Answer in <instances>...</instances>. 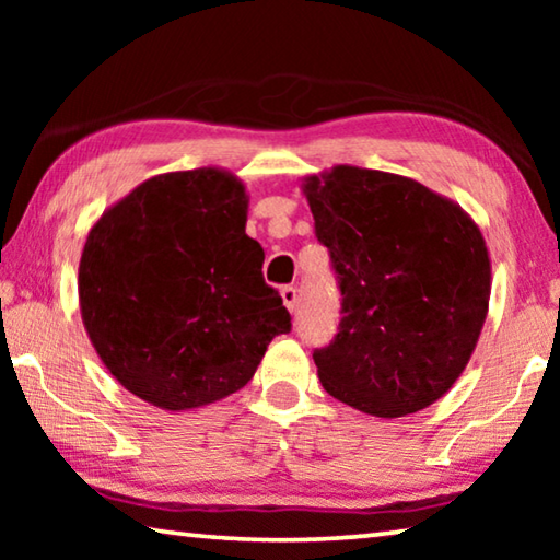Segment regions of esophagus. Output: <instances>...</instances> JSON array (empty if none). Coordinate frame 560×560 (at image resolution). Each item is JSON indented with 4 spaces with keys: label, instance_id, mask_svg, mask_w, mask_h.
I'll return each instance as SVG.
<instances>
[{
    "label": "esophagus",
    "instance_id": "obj_1",
    "mask_svg": "<svg viewBox=\"0 0 560 560\" xmlns=\"http://www.w3.org/2000/svg\"><path fill=\"white\" fill-rule=\"evenodd\" d=\"M281 299H283V306L289 308V314H293V311H296V306H299V291L293 287H283Z\"/></svg>",
    "mask_w": 560,
    "mask_h": 560
}]
</instances>
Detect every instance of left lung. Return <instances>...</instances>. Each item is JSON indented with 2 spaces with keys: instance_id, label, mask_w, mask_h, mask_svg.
Listing matches in <instances>:
<instances>
[{
  "instance_id": "1",
  "label": "left lung",
  "mask_w": 560,
  "mask_h": 560,
  "mask_svg": "<svg viewBox=\"0 0 560 560\" xmlns=\"http://www.w3.org/2000/svg\"><path fill=\"white\" fill-rule=\"evenodd\" d=\"M340 283L334 343L314 353L320 385L375 417L424 410L457 383L491 296L477 222L417 179L336 165L301 179Z\"/></svg>"
}]
</instances>
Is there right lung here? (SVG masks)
I'll list each match as a JSON object with an SVG mask.
<instances>
[{
	"mask_svg": "<svg viewBox=\"0 0 560 560\" xmlns=\"http://www.w3.org/2000/svg\"><path fill=\"white\" fill-rule=\"evenodd\" d=\"M249 195L230 170L140 183L91 226L79 264L86 334L110 375L167 412L224 400L291 330L246 234Z\"/></svg>",
	"mask_w": 560,
	"mask_h": 560,
	"instance_id": "right-lung-1",
	"label": "right lung"
}]
</instances>
